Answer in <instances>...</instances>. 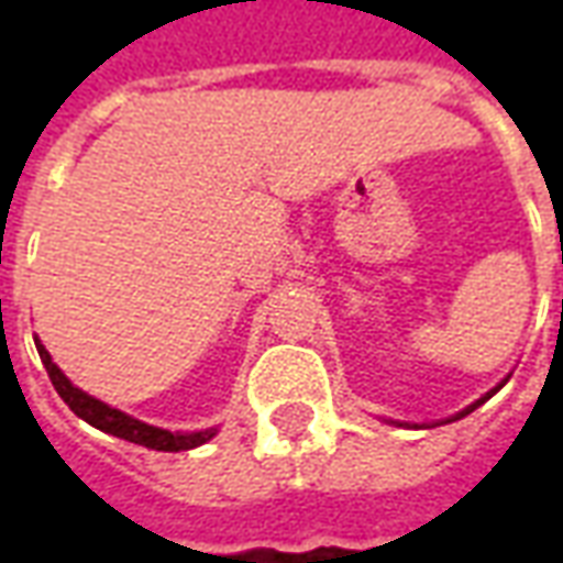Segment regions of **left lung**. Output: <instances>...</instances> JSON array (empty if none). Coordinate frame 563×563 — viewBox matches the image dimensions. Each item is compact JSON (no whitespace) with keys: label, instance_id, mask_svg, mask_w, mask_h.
Masks as SVG:
<instances>
[{"label":"left lung","instance_id":"left-lung-1","mask_svg":"<svg viewBox=\"0 0 563 563\" xmlns=\"http://www.w3.org/2000/svg\"><path fill=\"white\" fill-rule=\"evenodd\" d=\"M504 383H507V379H504ZM504 383H500V386H495V389H492V391H485V395H483V398H479V401H473V404H471V407H464V410H461V413H455V416H449L446 422H455V419H461V416H467V413H473V410H476V407H479V404H485V401H488V398H492V395H495V391H497V389H504Z\"/></svg>","mask_w":563,"mask_h":563}]
</instances>
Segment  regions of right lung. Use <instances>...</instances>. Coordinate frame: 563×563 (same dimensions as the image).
Here are the masks:
<instances>
[{
    "label": "right lung",
    "instance_id": "add662e5",
    "mask_svg": "<svg viewBox=\"0 0 563 563\" xmlns=\"http://www.w3.org/2000/svg\"><path fill=\"white\" fill-rule=\"evenodd\" d=\"M38 355H42V365L47 367V377L54 383V389L59 391V398L71 407V413L80 416L84 422H90L92 428H99L104 434H114L129 443H139V446L156 449V452H184V449H196L201 443H208L210 437L217 434V428H205V431H165L156 424L141 422L132 416L120 413L114 407H108L99 398H92L87 391H80L78 386H71V379L54 365L51 353L44 350L42 341H35Z\"/></svg>",
    "mask_w": 563,
    "mask_h": 563
}]
</instances>
